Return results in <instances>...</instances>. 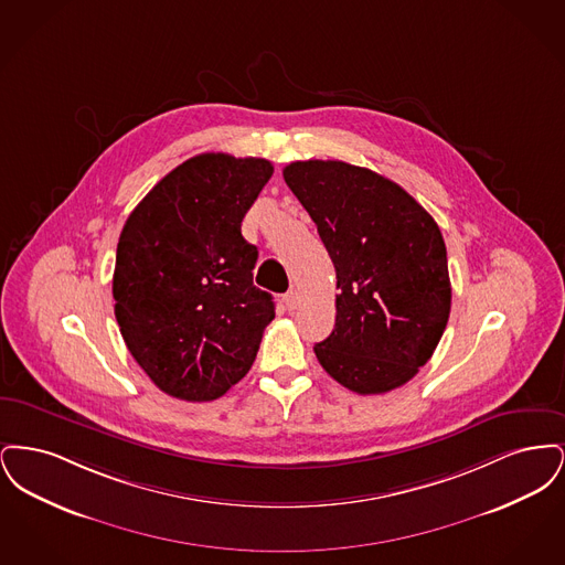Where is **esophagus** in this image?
Here are the masks:
<instances>
[{
  "instance_id": "obj_1",
  "label": "esophagus",
  "mask_w": 565,
  "mask_h": 565,
  "mask_svg": "<svg viewBox=\"0 0 565 565\" xmlns=\"http://www.w3.org/2000/svg\"><path fill=\"white\" fill-rule=\"evenodd\" d=\"M284 305H286V309H290V311L298 305V292H296L295 288L284 295Z\"/></svg>"
}]
</instances>
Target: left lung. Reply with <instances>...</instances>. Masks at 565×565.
Instances as JSON below:
<instances>
[{
	"label": "left lung",
	"instance_id": "left-lung-1",
	"mask_svg": "<svg viewBox=\"0 0 565 565\" xmlns=\"http://www.w3.org/2000/svg\"><path fill=\"white\" fill-rule=\"evenodd\" d=\"M284 180L318 226L337 270V322L313 351L355 394L417 375L451 311L440 228L406 190L343 161H296Z\"/></svg>",
	"mask_w": 565,
	"mask_h": 565
}]
</instances>
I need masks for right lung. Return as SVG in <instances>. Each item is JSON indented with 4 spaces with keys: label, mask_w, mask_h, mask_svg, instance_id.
Returning a JSON list of instances; mask_svg holds the SVG:
<instances>
[{
    "label": "right lung",
    "mask_w": 565,
    "mask_h": 565,
    "mask_svg": "<svg viewBox=\"0 0 565 565\" xmlns=\"http://www.w3.org/2000/svg\"><path fill=\"white\" fill-rule=\"evenodd\" d=\"M273 175L267 159L192 157L127 217L111 281L114 313L135 362L164 394L207 403L252 369L275 318L254 286L256 245L243 215Z\"/></svg>",
    "instance_id": "1"
}]
</instances>
